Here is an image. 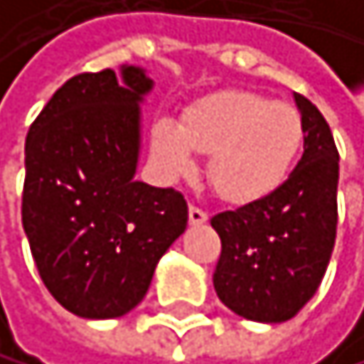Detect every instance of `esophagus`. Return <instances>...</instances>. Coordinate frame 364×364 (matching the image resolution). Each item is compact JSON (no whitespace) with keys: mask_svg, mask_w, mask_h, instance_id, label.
<instances>
[{"mask_svg":"<svg viewBox=\"0 0 364 364\" xmlns=\"http://www.w3.org/2000/svg\"><path fill=\"white\" fill-rule=\"evenodd\" d=\"M206 220H209V215H206V211H202L200 206H188V222H191L193 227L204 225Z\"/></svg>","mask_w":364,"mask_h":364,"instance_id":"1","label":"esophagus"}]
</instances>
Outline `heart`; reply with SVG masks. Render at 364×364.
I'll return each instance as SVG.
<instances>
[{"mask_svg": "<svg viewBox=\"0 0 364 364\" xmlns=\"http://www.w3.org/2000/svg\"><path fill=\"white\" fill-rule=\"evenodd\" d=\"M302 117L287 102L251 90H225L188 109L180 127L158 119L151 149L171 178L196 171V153L209 155L211 186L233 204L274 196L287 182L302 146Z\"/></svg>", "mask_w": 364, "mask_h": 364, "instance_id": "heart-1", "label": "heart"}]
</instances>
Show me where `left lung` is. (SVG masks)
Here are the masks:
<instances>
[{"label": "left lung", "instance_id": "left-lung-1", "mask_svg": "<svg viewBox=\"0 0 364 364\" xmlns=\"http://www.w3.org/2000/svg\"><path fill=\"white\" fill-rule=\"evenodd\" d=\"M304 153L274 196L211 218L222 240L218 298L253 323L294 318L318 291L336 242L338 151L323 113L298 93Z\"/></svg>", "mask_w": 364, "mask_h": 364}]
</instances>
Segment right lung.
<instances>
[{"label":"right lung","instance_id":"right-lung-1","mask_svg":"<svg viewBox=\"0 0 364 364\" xmlns=\"http://www.w3.org/2000/svg\"><path fill=\"white\" fill-rule=\"evenodd\" d=\"M153 86L146 68L129 64L82 73L50 97L26 137L23 231L46 289L80 318L135 309L186 229L178 191L135 180Z\"/></svg>","mask_w":364,"mask_h":364}]
</instances>
